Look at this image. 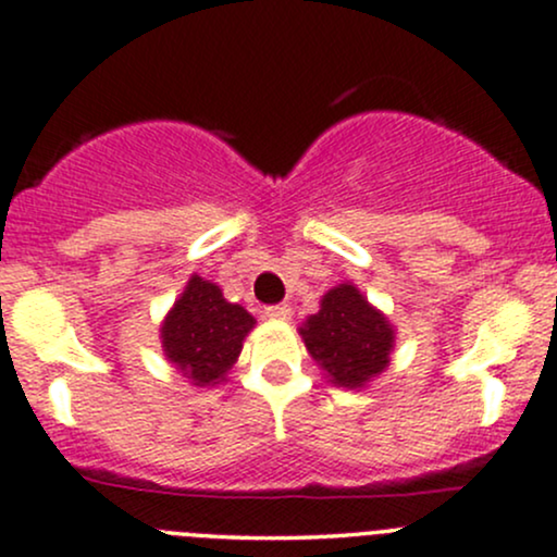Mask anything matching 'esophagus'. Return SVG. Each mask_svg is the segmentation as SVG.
Masks as SVG:
<instances>
[{"mask_svg":"<svg viewBox=\"0 0 557 557\" xmlns=\"http://www.w3.org/2000/svg\"><path fill=\"white\" fill-rule=\"evenodd\" d=\"M264 314L269 317V320H290V307L288 304H274V307H267Z\"/></svg>","mask_w":557,"mask_h":557,"instance_id":"1","label":"esophagus"}]
</instances>
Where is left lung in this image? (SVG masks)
Returning <instances> with one entry per match:
<instances>
[{
  "label": "left lung",
  "instance_id": "obj_1",
  "mask_svg": "<svg viewBox=\"0 0 557 557\" xmlns=\"http://www.w3.org/2000/svg\"><path fill=\"white\" fill-rule=\"evenodd\" d=\"M298 333L330 383L344 388H362L381 375L394 348L391 322L348 283L327 290Z\"/></svg>",
  "mask_w": 557,
  "mask_h": 557
}]
</instances>
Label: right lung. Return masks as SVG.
Listing matches in <instances>:
<instances>
[{"label":"right lung","instance_id":"1","mask_svg":"<svg viewBox=\"0 0 557 557\" xmlns=\"http://www.w3.org/2000/svg\"><path fill=\"white\" fill-rule=\"evenodd\" d=\"M253 325V317L230 304L219 285L193 274L161 325L163 354L193 386H213L227 377Z\"/></svg>","mask_w":557,"mask_h":557}]
</instances>
